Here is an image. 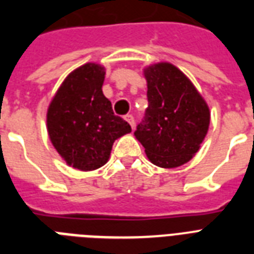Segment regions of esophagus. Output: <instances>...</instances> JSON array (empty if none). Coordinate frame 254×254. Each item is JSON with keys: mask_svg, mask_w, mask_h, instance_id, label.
Returning <instances> with one entry per match:
<instances>
[{"mask_svg": "<svg viewBox=\"0 0 254 254\" xmlns=\"http://www.w3.org/2000/svg\"><path fill=\"white\" fill-rule=\"evenodd\" d=\"M125 120L129 123L131 127H134V117H133V115H127L125 116Z\"/></svg>", "mask_w": 254, "mask_h": 254, "instance_id": "obj_1", "label": "esophagus"}]
</instances>
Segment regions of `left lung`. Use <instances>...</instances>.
<instances>
[{"instance_id":"1","label":"left lung","mask_w":254,"mask_h":254,"mask_svg":"<svg viewBox=\"0 0 254 254\" xmlns=\"http://www.w3.org/2000/svg\"><path fill=\"white\" fill-rule=\"evenodd\" d=\"M147 101L135 138L155 166L174 169L196 154L208 131L209 108L190 79L171 63L143 69Z\"/></svg>"}]
</instances>
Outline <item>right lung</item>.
<instances>
[{"mask_svg": "<svg viewBox=\"0 0 254 254\" xmlns=\"http://www.w3.org/2000/svg\"><path fill=\"white\" fill-rule=\"evenodd\" d=\"M105 69L87 63L65 77L47 109V131L68 166L92 171L109 159L116 139L130 133V125L116 116L104 96Z\"/></svg>", "mask_w": 254, "mask_h": 254, "instance_id": "add662e5", "label": "right lung"}]
</instances>
